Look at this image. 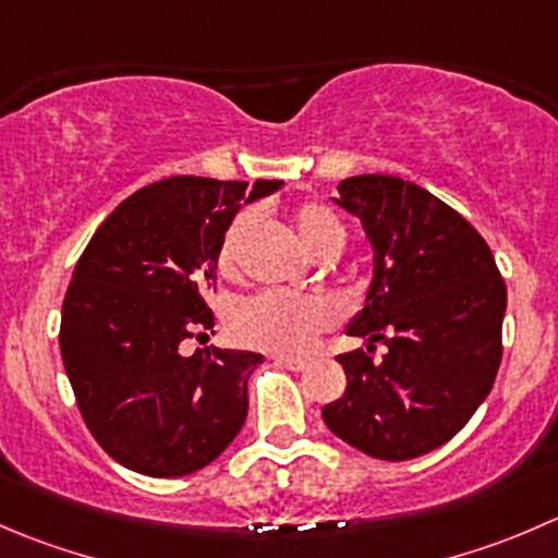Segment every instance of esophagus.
<instances>
[{"label": "esophagus", "mask_w": 558, "mask_h": 558, "mask_svg": "<svg viewBox=\"0 0 558 558\" xmlns=\"http://www.w3.org/2000/svg\"><path fill=\"white\" fill-rule=\"evenodd\" d=\"M272 360H275V365L289 367V371H294V373L307 371V360H300V356H283V354H275Z\"/></svg>", "instance_id": "1"}]
</instances>
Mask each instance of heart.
<instances>
[{"instance_id": "heart-1", "label": "heart", "mask_w": 558, "mask_h": 558, "mask_svg": "<svg viewBox=\"0 0 558 558\" xmlns=\"http://www.w3.org/2000/svg\"><path fill=\"white\" fill-rule=\"evenodd\" d=\"M253 215L242 213L231 220L223 240L218 247V267L223 275L236 269L240 247L245 234L251 231ZM296 240L302 242L313 256L316 247L332 236H343V226L322 204H305L294 213ZM335 311L322 296L305 294H286V291H264V294L251 296L240 302L231 311L229 327L236 340L245 345H256L264 351H278V354H302L316 343L324 329L332 327Z\"/></svg>"}]
</instances>
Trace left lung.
<instances>
[{
  "mask_svg": "<svg viewBox=\"0 0 558 558\" xmlns=\"http://www.w3.org/2000/svg\"><path fill=\"white\" fill-rule=\"evenodd\" d=\"M332 202L362 223L373 275L345 327L367 343L338 356L345 392L324 405V423L371 458H420L447 445L494 387L505 280L477 229L414 182L349 177ZM378 339L388 354L373 361Z\"/></svg>",
  "mask_w": 558,
  "mask_h": 558,
  "instance_id": "left-lung-1",
  "label": "left lung"
}]
</instances>
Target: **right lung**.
<instances>
[{
  "label": "right lung",
  "mask_w": 558,
  "mask_h": 558,
  "mask_svg": "<svg viewBox=\"0 0 558 558\" xmlns=\"http://www.w3.org/2000/svg\"><path fill=\"white\" fill-rule=\"evenodd\" d=\"M280 180L169 177L124 198L92 234L62 305L64 371L97 445L147 477L209 466L247 416L256 351L185 356L182 340L215 327L204 291L242 204Z\"/></svg>",
  "instance_id": "add662e5"
}]
</instances>
